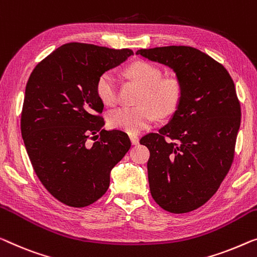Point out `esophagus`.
<instances>
[{
  "mask_svg": "<svg viewBox=\"0 0 257 257\" xmlns=\"http://www.w3.org/2000/svg\"><path fill=\"white\" fill-rule=\"evenodd\" d=\"M130 142L133 145H137L140 143V139L137 136H130Z\"/></svg>",
  "mask_w": 257,
  "mask_h": 257,
  "instance_id": "obj_1",
  "label": "esophagus"
}]
</instances>
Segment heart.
I'll use <instances>...</instances> for the list:
<instances>
[{
	"label": "heart",
	"mask_w": 257,
	"mask_h": 257,
	"mask_svg": "<svg viewBox=\"0 0 257 257\" xmlns=\"http://www.w3.org/2000/svg\"><path fill=\"white\" fill-rule=\"evenodd\" d=\"M130 77L144 86L136 107L121 106L109 110L110 127L136 135L150 128L156 116L167 117L178 109L183 97V85L177 77L162 78V70L148 62H135L128 68ZM98 97L107 105L117 101V82L113 71H105L95 83Z\"/></svg>",
	"instance_id": "1"
}]
</instances>
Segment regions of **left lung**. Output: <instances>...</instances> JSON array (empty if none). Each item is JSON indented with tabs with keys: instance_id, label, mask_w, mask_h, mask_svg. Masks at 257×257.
<instances>
[{
	"instance_id": "obj_1",
	"label": "left lung",
	"mask_w": 257,
	"mask_h": 257,
	"mask_svg": "<svg viewBox=\"0 0 257 257\" xmlns=\"http://www.w3.org/2000/svg\"><path fill=\"white\" fill-rule=\"evenodd\" d=\"M137 55L173 69L183 85L178 109L141 144L150 151L148 178L160 208L186 213L211 198L234 159L241 107L223 64L189 46L140 49Z\"/></svg>"
}]
</instances>
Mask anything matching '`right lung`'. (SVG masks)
Masks as SVG:
<instances>
[{"instance_id":"obj_1","label":"right lung","mask_w":257,"mask_h":257,"mask_svg":"<svg viewBox=\"0 0 257 257\" xmlns=\"http://www.w3.org/2000/svg\"><path fill=\"white\" fill-rule=\"evenodd\" d=\"M130 55L127 48L66 44L40 61L26 83L21 116L26 151L45 188L68 206L98 201L132 145L124 132L102 128L104 102L95 91L99 76Z\"/></svg>"}]
</instances>
